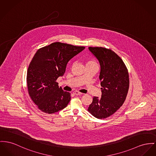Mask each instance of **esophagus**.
<instances>
[{
  "mask_svg": "<svg viewBox=\"0 0 156 156\" xmlns=\"http://www.w3.org/2000/svg\"><path fill=\"white\" fill-rule=\"evenodd\" d=\"M73 94H76V95H82V93L79 92L78 91H75V92H73Z\"/></svg>",
  "mask_w": 156,
  "mask_h": 156,
  "instance_id": "1",
  "label": "esophagus"
}]
</instances>
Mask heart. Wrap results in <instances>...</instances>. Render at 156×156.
Here are the masks:
<instances>
[{
	"instance_id": "heart-1",
	"label": "heart",
	"mask_w": 156,
	"mask_h": 156,
	"mask_svg": "<svg viewBox=\"0 0 156 156\" xmlns=\"http://www.w3.org/2000/svg\"><path fill=\"white\" fill-rule=\"evenodd\" d=\"M89 63H92V64H96V62H94V61H92V60H89V61H87L86 64H89Z\"/></svg>"
}]
</instances>
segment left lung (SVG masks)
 Here are the masks:
<instances>
[{"mask_svg":"<svg viewBox=\"0 0 156 156\" xmlns=\"http://www.w3.org/2000/svg\"><path fill=\"white\" fill-rule=\"evenodd\" d=\"M99 62V79L102 94L94 96L88 111L97 118H106L124 104L129 89V75L122 59L111 50L103 47H89Z\"/></svg>","mask_w":156,"mask_h":156,"instance_id":"1","label":"left lung"}]
</instances>
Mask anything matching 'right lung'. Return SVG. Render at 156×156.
Instances as JSON below:
<instances>
[{"mask_svg":"<svg viewBox=\"0 0 156 156\" xmlns=\"http://www.w3.org/2000/svg\"><path fill=\"white\" fill-rule=\"evenodd\" d=\"M84 48L57 42L35 54L28 69L27 86L32 100L43 112H57L70 101V94L59 87L56 80L64 75L70 60Z\"/></svg>","mask_w":156,"mask_h":156,"instance_id":"add662e5","label":"right lung"}]
</instances>
